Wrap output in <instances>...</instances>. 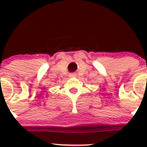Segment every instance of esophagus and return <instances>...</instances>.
<instances>
[{
    "instance_id": "obj_1",
    "label": "esophagus",
    "mask_w": 147,
    "mask_h": 147,
    "mask_svg": "<svg viewBox=\"0 0 147 147\" xmlns=\"http://www.w3.org/2000/svg\"><path fill=\"white\" fill-rule=\"evenodd\" d=\"M69 78H75V77H76V74L75 73H70L69 74Z\"/></svg>"
}]
</instances>
